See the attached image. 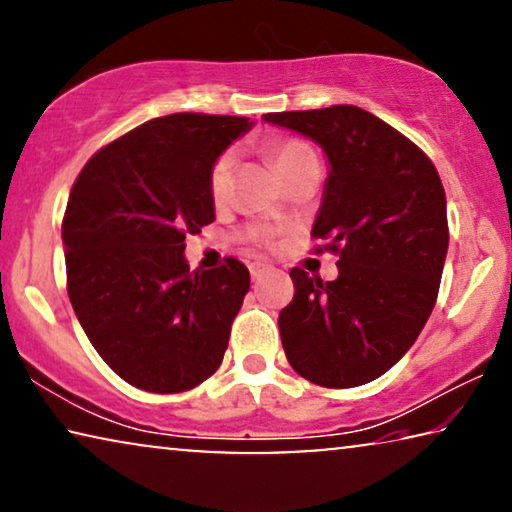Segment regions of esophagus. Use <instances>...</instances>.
<instances>
[{
	"instance_id": "obj_1",
	"label": "esophagus",
	"mask_w": 512,
	"mask_h": 512,
	"mask_svg": "<svg viewBox=\"0 0 512 512\" xmlns=\"http://www.w3.org/2000/svg\"><path fill=\"white\" fill-rule=\"evenodd\" d=\"M265 270H268V265L261 263V261H254V263H249L251 279H261V277L265 275Z\"/></svg>"
}]
</instances>
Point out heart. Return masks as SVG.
<instances>
[{
  "label": "heart",
  "instance_id": "heart-1",
  "mask_svg": "<svg viewBox=\"0 0 512 512\" xmlns=\"http://www.w3.org/2000/svg\"><path fill=\"white\" fill-rule=\"evenodd\" d=\"M272 160H275L277 170L286 179L291 172H296L298 167H303L310 160H317L314 156L312 146H307L300 139H279V142L272 144ZM233 167H235V153L226 151L216 158L212 165V172H209V191H212L214 200H223L230 191V181H233ZM249 240L258 244L270 242V230L265 228H249Z\"/></svg>",
  "mask_w": 512,
  "mask_h": 512
}]
</instances>
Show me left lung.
I'll use <instances>...</instances> for the list:
<instances>
[{
  "mask_svg": "<svg viewBox=\"0 0 512 512\" xmlns=\"http://www.w3.org/2000/svg\"><path fill=\"white\" fill-rule=\"evenodd\" d=\"M324 149L317 251L340 256L338 279L293 268V300L279 312L291 368L319 387L347 389L387 373L436 305L447 256L445 191L429 156L352 104L265 114Z\"/></svg>",
  "mask_w": 512,
  "mask_h": 512,
  "instance_id": "1",
  "label": "left lung"
}]
</instances>
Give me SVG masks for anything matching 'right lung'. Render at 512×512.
<instances>
[{"label": "right lung", "mask_w": 512, "mask_h": 512, "mask_svg": "<svg viewBox=\"0 0 512 512\" xmlns=\"http://www.w3.org/2000/svg\"><path fill=\"white\" fill-rule=\"evenodd\" d=\"M242 116L170 114L102 146L62 219L67 293L97 354L132 387L179 394L216 373L249 291L237 258L188 268L186 235L214 221L209 172Z\"/></svg>", "instance_id": "right-lung-1"}]
</instances>
